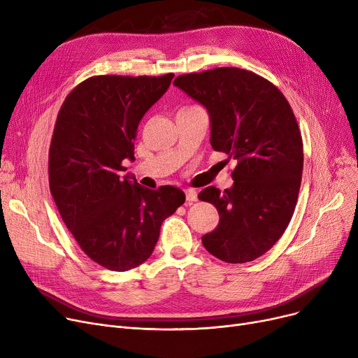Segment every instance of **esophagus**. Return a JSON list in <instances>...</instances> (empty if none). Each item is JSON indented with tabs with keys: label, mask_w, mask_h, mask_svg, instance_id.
I'll return each instance as SVG.
<instances>
[{
	"label": "esophagus",
	"mask_w": 358,
	"mask_h": 358,
	"mask_svg": "<svg viewBox=\"0 0 358 358\" xmlns=\"http://www.w3.org/2000/svg\"><path fill=\"white\" fill-rule=\"evenodd\" d=\"M185 200L189 201V203L196 201V200H197V193H196V190H192V189L185 190Z\"/></svg>",
	"instance_id": "esophagus-1"
}]
</instances>
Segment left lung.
Listing matches in <instances>:
<instances>
[{"instance_id": "8db88e82", "label": "left lung", "mask_w": 358, "mask_h": 358, "mask_svg": "<svg viewBox=\"0 0 358 358\" xmlns=\"http://www.w3.org/2000/svg\"><path fill=\"white\" fill-rule=\"evenodd\" d=\"M174 85L208 110L212 148L238 161L231 189L199 194L219 213L203 245L224 262L254 261L286 231L302 181L303 143L290 104L270 81L239 68L180 75Z\"/></svg>"}]
</instances>
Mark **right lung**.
Here are the masks:
<instances>
[{
  "label": "right lung",
  "instance_id": "add662e5",
  "mask_svg": "<svg viewBox=\"0 0 358 358\" xmlns=\"http://www.w3.org/2000/svg\"><path fill=\"white\" fill-rule=\"evenodd\" d=\"M162 77L100 75L65 99L49 149V185L81 250L111 271L141 266L152 254L162 222L184 203L173 185L149 190L130 181L135 138L145 113L166 92Z\"/></svg>",
  "mask_w": 358,
  "mask_h": 358
}]
</instances>
